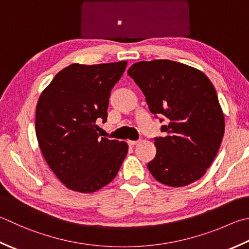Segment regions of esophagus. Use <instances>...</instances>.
Instances as JSON below:
<instances>
[{
    "mask_svg": "<svg viewBox=\"0 0 249 249\" xmlns=\"http://www.w3.org/2000/svg\"><path fill=\"white\" fill-rule=\"evenodd\" d=\"M127 142H128L129 145H135V144H137V143L139 142V141H138V140H128Z\"/></svg>",
    "mask_w": 249,
    "mask_h": 249,
    "instance_id": "1",
    "label": "esophagus"
}]
</instances>
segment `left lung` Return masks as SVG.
Returning <instances> with one entry per match:
<instances>
[{
    "mask_svg": "<svg viewBox=\"0 0 249 249\" xmlns=\"http://www.w3.org/2000/svg\"><path fill=\"white\" fill-rule=\"evenodd\" d=\"M128 75L145 96L151 113L164 116V137H155L151 175L169 187H184L206 173L220 148L225 116L215 87L196 68L159 59L134 63ZM164 119H160L163 122Z\"/></svg>",
    "mask_w": 249,
    "mask_h": 249,
    "instance_id": "1",
    "label": "left lung"
}]
</instances>
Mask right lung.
I'll list each match as a JSON object with an SVG mask.
<instances>
[{
	"instance_id": "right-lung-1",
	"label": "right lung",
	"mask_w": 249,
	"mask_h": 249,
	"mask_svg": "<svg viewBox=\"0 0 249 249\" xmlns=\"http://www.w3.org/2000/svg\"><path fill=\"white\" fill-rule=\"evenodd\" d=\"M127 61L59 71L38 98L36 133L48 166L65 186L91 193L107 186L127 154L124 141L100 137L96 122L108 118L111 90Z\"/></svg>"
}]
</instances>
